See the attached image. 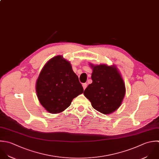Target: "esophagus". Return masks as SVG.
Masks as SVG:
<instances>
[{"instance_id": "obj_1", "label": "esophagus", "mask_w": 159, "mask_h": 159, "mask_svg": "<svg viewBox=\"0 0 159 159\" xmlns=\"http://www.w3.org/2000/svg\"><path fill=\"white\" fill-rule=\"evenodd\" d=\"M82 86H83V88H84V89L85 90V89H86V87H87V83H84V84H82Z\"/></svg>"}]
</instances>
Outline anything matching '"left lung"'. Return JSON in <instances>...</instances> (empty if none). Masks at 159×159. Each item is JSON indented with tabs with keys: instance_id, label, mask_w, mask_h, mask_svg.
Instances as JSON below:
<instances>
[{
	"instance_id": "8db88e82",
	"label": "left lung",
	"mask_w": 159,
	"mask_h": 159,
	"mask_svg": "<svg viewBox=\"0 0 159 159\" xmlns=\"http://www.w3.org/2000/svg\"><path fill=\"white\" fill-rule=\"evenodd\" d=\"M91 66L92 83L85 89L84 94L94 109L103 114H110L120 107L124 98V81L115 66Z\"/></svg>"
}]
</instances>
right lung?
<instances>
[{
    "label": "right lung",
    "mask_w": 159,
    "mask_h": 159,
    "mask_svg": "<svg viewBox=\"0 0 159 159\" xmlns=\"http://www.w3.org/2000/svg\"><path fill=\"white\" fill-rule=\"evenodd\" d=\"M36 90L41 105L51 113L68 108L72 100L84 92L70 63L57 56L43 67L36 82Z\"/></svg>",
    "instance_id": "right-lung-1"
}]
</instances>
